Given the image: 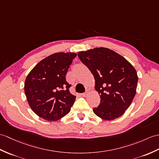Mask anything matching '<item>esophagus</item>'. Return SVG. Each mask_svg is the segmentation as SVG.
I'll use <instances>...</instances> for the list:
<instances>
[{"mask_svg":"<svg viewBox=\"0 0 159 159\" xmlns=\"http://www.w3.org/2000/svg\"><path fill=\"white\" fill-rule=\"evenodd\" d=\"M89 93V90H86L85 92H84V93H82V96H83V97H87Z\"/></svg>","mask_w":159,"mask_h":159,"instance_id":"34e87169","label":"esophagus"}]
</instances>
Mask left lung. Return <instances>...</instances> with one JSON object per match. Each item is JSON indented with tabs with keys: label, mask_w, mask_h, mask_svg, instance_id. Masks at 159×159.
<instances>
[{
	"label": "left lung",
	"mask_w": 159,
	"mask_h": 159,
	"mask_svg": "<svg viewBox=\"0 0 159 159\" xmlns=\"http://www.w3.org/2000/svg\"><path fill=\"white\" fill-rule=\"evenodd\" d=\"M78 56L93 75L95 89L100 95V104L93 108V112L107 120L123 115L136 93L138 77L134 66L104 47L80 51Z\"/></svg>",
	"instance_id": "8db88e82"
}]
</instances>
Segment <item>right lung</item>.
<instances>
[{
  "label": "right lung",
  "instance_id": "add662e5",
  "mask_svg": "<svg viewBox=\"0 0 159 159\" xmlns=\"http://www.w3.org/2000/svg\"><path fill=\"white\" fill-rule=\"evenodd\" d=\"M75 53H55L39 62L25 80L24 91L31 109L43 119L55 121L70 111L76 96L69 91L66 75Z\"/></svg>",
  "mask_w": 159,
  "mask_h": 159
}]
</instances>
